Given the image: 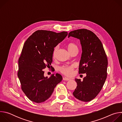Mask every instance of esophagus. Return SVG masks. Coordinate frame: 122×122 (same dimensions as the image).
<instances>
[{"label":"esophagus","instance_id":"esophagus-1","mask_svg":"<svg viewBox=\"0 0 122 122\" xmlns=\"http://www.w3.org/2000/svg\"><path fill=\"white\" fill-rule=\"evenodd\" d=\"M63 80L64 81H69V80H70V79L68 78H67V77H64V78H63Z\"/></svg>","mask_w":122,"mask_h":122}]
</instances>
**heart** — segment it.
I'll return each instance as SVG.
<instances>
[{
	"instance_id": "1",
	"label": "heart",
	"mask_w": 122,
	"mask_h": 122,
	"mask_svg": "<svg viewBox=\"0 0 122 122\" xmlns=\"http://www.w3.org/2000/svg\"><path fill=\"white\" fill-rule=\"evenodd\" d=\"M66 47L68 51L70 53H71L72 52L78 51V47L77 45L73 42H69L66 44ZM58 50V47H56L54 49L53 53V58H56V54L57 53V51ZM75 66L74 65L71 66H61L59 68V71L64 74L67 76H71L72 75L73 71L74 70V68Z\"/></svg>"
}]
</instances>
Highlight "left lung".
Wrapping results in <instances>:
<instances>
[{
	"label": "left lung",
	"instance_id": "1",
	"mask_svg": "<svg viewBox=\"0 0 122 122\" xmlns=\"http://www.w3.org/2000/svg\"><path fill=\"white\" fill-rule=\"evenodd\" d=\"M70 37L80 41L82 54L79 73L86 74L82 81L75 79L77 86L73 95L81 101L88 102L97 97L105 82L108 59L101 41L90 30H74L69 33Z\"/></svg>",
	"mask_w": 122,
	"mask_h": 122
}]
</instances>
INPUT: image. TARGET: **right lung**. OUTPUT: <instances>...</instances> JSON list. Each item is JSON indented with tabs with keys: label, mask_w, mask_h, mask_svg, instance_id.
Segmentation results:
<instances>
[{
	"label": "right lung",
	"mask_w": 122,
	"mask_h": 122,
	"mask_svg": "<svg viewBox=\"0 0 122 122\" xmlns=\"http://www.w3.org/2000/svg\"><path fill=\"white\" fill-rule=\"evenodd\" d=\"M67 34L37 30L25 42L18 60L17 75L23 91L32 101L39 103L46 101L62 81V77L58 73L45 77L43 69L51 65L54 48Z\"/></svg>",
	"instance_id": "right-lung-1"
}]
</instances>
